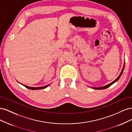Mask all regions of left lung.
I'll use <instances>...</instances> for the list:
<instances>
[{
	"label": "left lung",
	"instance_id": "8db88e82",
	"mask_svg": "<svg viewBox=\"0 0 132 132\" xmlns=\"http://www.w3.org/2000/svg\"><path fill=\"white\" fill-rule=\"evenodd\" d=\"M125 63H124V65H123V69H122V71H121V74H119V75L118 76V77L116 79L114 80L113 81V82H112L111 83H110V84H108V85H106V86H102V87H91V88H93L94 89H96V90H102V89H107V87H110L111 85H112L113 84H114V82H116V81H117L118 80H119V79L120 78V77H121V75H122V73H123V70H124V68H125Z\"/></svg>",
	"mask_w": 132,
	"mask_h": 132
}]
</instances>
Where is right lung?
I'll return each instance as SVG.
<instances>
[{"mask_svg":"<svg viewBox=\"0 0 132 132\" xmlns=\"http://www.w3.org/2000/svg\"><path fill=\"white\" fill-rule=\"evenodd\" d=\"M21 84V83H20ZM51 84H48L47 85H45V86H42V87H30V86H26L25 85H23V84H22V85L24 86L25 87H26V88L29 89H30V90H39V89H45L46 88V87H47V86H48L50 85Z\"/></svg>","mask_w":132,"mask_h":132,"instance_id":"obj_1","label":"right lung"}]
</instances>
